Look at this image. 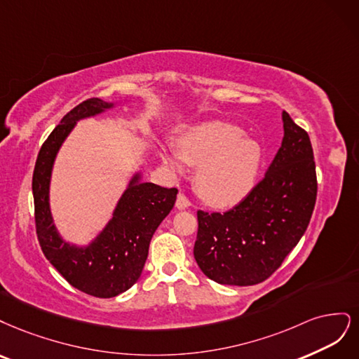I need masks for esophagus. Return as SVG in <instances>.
Returning <instances> with one entry per match:
<instances>
[{
    "label": "esophagus",
    "instance_id": "obj_1",
    "mask_svg": "<svg viewBox=\"0 0 359 359\" xmlns=\"http://www.w3.org/2000/svg\"><path fill=\"white\" fill-rule=\"evenodd\" d=\"M176 207H177L179 210L189 209V207H191V201H189L183 194H179V195H177V200H176Z\"/></svg>",
    "mask_w": 359,
    "mask_h": 359
}]
</instances>
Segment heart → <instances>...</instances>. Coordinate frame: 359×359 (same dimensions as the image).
Here are the masks:
<instances>
[{
    "mask_svg": "<svg viewBox=\"0 0 359 359\" xmlns=\"http://www.w3.org/2000/svg\"><path fill=\"white\" fill-rule=\"evenodd\" d=\"M183 161L198 165L195 187L203 198L217 207L241 201L255 184L262 161L257 142L226 122L195 125L180 137V152L165 154V163L182 171Z\"/></svg>",
    "mask_w": 359,
    "mask_h": 359,
    "instance_id": "b5f03b06",
    "label": "heart"
}]
</instances>
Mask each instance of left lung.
I'll return each instance as SVG.
<instances>
[{
	"label": "left lung",
	"mask_w": 359,
	"mask_h": 359,
	"mask_svg": "<svg viewBox=\"0 0 359 359\" xmlns=\"http://www.w3.org/2000/svg\"><path fill=\"white\" fill-rule=\"evenodd\" d=\"M282 121V146L246 198L224 215L196 213L195 261L221 285L269 279L309 226L318 192L313 149L309 134L286 111Z\"/></svg>",
	"instance_id": "1"
}]
</instances>
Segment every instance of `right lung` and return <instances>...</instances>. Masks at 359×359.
Wrapping results in <instances>:
<instances>
[{
    "label": "right lung",
    "mask_w": 359,
    "mask_h": 359,
    "mask_svg": "<svg viewBox=\"0 0 359 359\" xmlns=\"http://www.w3.org/2000/svg\"><path fill=\"white\" fill-rule=\"evenodd\" d=\"M116 106L101 98L80 102L62 118L40 149L32 175L36 228L44 257L72 286L98 298L116 297L142 276L156 228L176 203V188L143 182L137 171L114 207L111 219L86 246L62 238L53 224L49 191L57 152L79 121Z\"/></svg>",
    "instance_id": "add662e5"
}]
</instances>
